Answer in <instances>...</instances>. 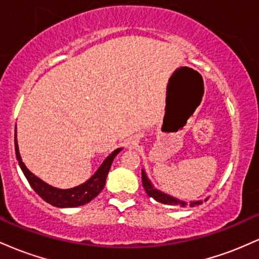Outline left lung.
Masks as SVG:
<instances>
[{
	"mask_svg": "<svg viewBox=\"0 0 259 259\" xmlns=\"http://www.w3.org/2000/svg\"><path fill=\"white\" fill-rule=\"evenodd\" d=\"M141 174H142V185H144V189H145V191H146V194L150 196V197H152V198H154V200L156 201H158V202H160V203H165V204H181V206H186V202H183V201H179V200H177V198H174V197H171V196H169V195H165V194H163V192H160V191H158V190L157 189H154L153 187V185L152 184H151V181L148 180V178L146 177V173H145L144 170L141 171ZM207 201V200H206ZM202 202L201 201H197V202H191V203H190V206H195V204H201Z\"/></svg>",
	"mask_w": 259,
	"mask_h": 259,
	"instance_id": "left-lung-1",
	"label": "left lung"
}]
</instances>
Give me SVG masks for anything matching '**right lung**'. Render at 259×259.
Here are the masks:
<instances>
[{
	"label": "right lung",
	"mask_w": 259,
	"mask_h": 259,
	"mask_svg": "<svg viewBox=\"0 0 259 259\" xmlns=\"http://www.w3.org/2000/svg\"><path fill=\"white\" fill-rule=\"evenodd\" d=\"M14 147H16V156L18 162H19L20 168H22L23 173H24L25 178L28 179L32 190H34L42 200L46 201L47 203L59 208L82 206V204L89 203V202L94 200V198L102 191L103 187H105L107 175H108L109 169H111L113 159H114V157L121 151V148H117L115 151H113V152L105 159V162L102 163V165L99 168V170L94 174V177H92L91 179H89L86 183L81 184V185L76 187H73V189L61 190L44 183L42 180L38 179L37 177H35V175L25 167L24 163L22 162V158H20L19 150H18L17 134H14Z\"/></svg>",
	"instance_id": "right-lung-1"
}]
</instances>
